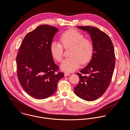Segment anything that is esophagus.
Returning a JSON list of instances; mask_svg holds the SVG:
<instances>
[{"mask_svg":"<svg viewBox=\"0 0 130 130\" xmlns=\"http://www.w3.org/2000/svg\"><path fill=\"white\" fill-rule=\"evenodd\" d=\"M70 73H64V76L65 77H67V76H70Z\"/></svg>","mask_w":130,"mask_h":130,"instance_id":"esophagus-1","label":"esophagus"}]
</instances>
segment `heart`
<instances>
[{
    "instance_id": "1",
    "label": "heart",
    "mask_w": 130,
    "mask_h": 130,
    "mask_svg": "<svg viewBox=\"0 0 130 130\" xmlns=\"http://www.w3.org/2000/svg\"><path fill=\"white\" fill-rule=\"evenodd\" d=\"M61 44L52 42L50 47L51 54L57 62H61L63 57V48H71L69 58L66 59L61 64V70L66 72L75 71L79 66L87 63L93 53L92 42L80 32L70 29L63 33L60 37Z\"/></svg>"
}]
</instances>
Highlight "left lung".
<instances>
[{
	"label": "left lung",
	"mask_w": 130,
	"mask_h": 130,
	"mask_svg": "<svg viewBox=\"0 0 130 130\" xmlns=\"http://www.w3.org/2000/svg\"><path fill=\"white\" fill-rule=\"evenodd\" d=\"M90 34L93 42L92 58L86 67L77 74L80 81L74 92L80 98L93 101L101 97L111 81L115 67V54L109 37L97 28L78 26Z\"/></svg>",
	"instance_id": "1"
}]
</instances>
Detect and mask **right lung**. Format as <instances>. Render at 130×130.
<instances>
[{"label": "right lung", "instance_id": "obj_1", "mask_svg": "<svg viewBox=\"0 0 130 130\" xmlns=\"http://www.w3.org/2000/svg\"><path fill=\"white\" fill-rule=\"evenodd\" d=\"M59 30L43 25L25 37L16 61L19 82L30 96L38 99L48 98L56 91L57 83L64 77L53 59L50 47Z\"/></svg>", "mask_w": 130, "mask_h": 130}]
</instances>
